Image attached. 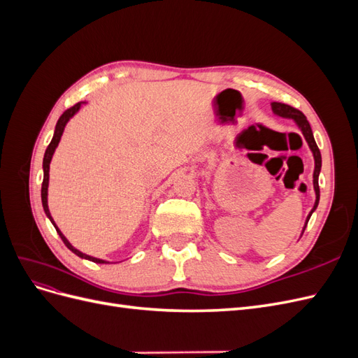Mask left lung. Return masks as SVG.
<instances>
[{
	"label": "left lung",
	"instance_id": "1",
	"mask_svg": "<svg viewBox=\"0 0 358 358\" xmlns=\"http://www.w3.org/2000/svg\"><path fill=\"white\" fill-rule=\"evenodd\" d=\"M272 110H273L275 115H278V116H280V117L292 119V121H294V122L297 124V127L300 128V131L303 133V136H305L306 142H308V145H309V148H310V150H312L313 159H315V170H313V189H315V204H313V208H312V210L309 212L308 218H306L305 227H303V231H305L306 225H308V222H309L310 215H312L313 212H315V209L318 208V203H320L318 176H320V171H321V152H320V149H318V146H317V143H315V138H313L312 128H310V125H309V122H308V119H306L305 115H303L300 110L294 109V107H291V106L284 104V103H276V101L272 103ZM303 231H301V234H303Z\"/></svg>",
	"mask_w": 358,
	"mask_h": 358
}]
</instances>
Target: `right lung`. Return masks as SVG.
<instances>
[{"instance_id": "right-lung-1", "label": "right lung", "mask_w": 358, "mask_h": 358, "mask_svg": "<svg viewBox=\"0 0 358 358\" xmlns=\"http://www.w3.org/2000/svg\"><path fill=\"white\" fill-rule=\"evenodd\" d=\"M80 106H82V103H78V104H74L73 107H70V109H67L66 112H64L62 115H61V117L58 119V122H57V127H55V133H53V137H52V140H50V143H49V146H48V149H46V152H45V158H43V183H41V203H43V209H45V213H46V216L50 220V222L53 224V227H55V230H57V233L59 234V237L62 239V242L66 243V246L70 249L71 252H74L76 255L78 257H80V258H85V259H90V262H94V263H99V264H107L109 262H104V259H100V258H95V257H91V255H86V254H83V252H80L79 249H76L69 241H67V237L64 236L62 233H61V230L58 229L57 227V224L53 222V218H52V215H50V212H49V206H48V187H49V169H50V161H52V157H53V152H55V149H57V146H58V143H59V140H61V136H62V133H64V128H66V125H67V122L70 121V119L79 112V109H80Z\"/></svg>"}]
</instances>
